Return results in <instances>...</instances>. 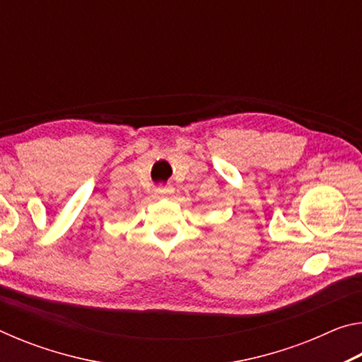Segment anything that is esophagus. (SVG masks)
<instances>
[{
    "mask_svg": "<svg viewBox=\"0 0 362 362\" xmlns=\"http://www.w3.org/2000/svg\"><path fill=\"white\" fill-rule=\"evenodd\" d=\"M156 193H158V196H168L170 193H174V188H170V187H159L156 189Z\"/></svg>",
    "mask_w": 362,
    "mask_h": 362,
    "instance_id": "obj_1",
    "label": "esophagus"
}]
</instances>
